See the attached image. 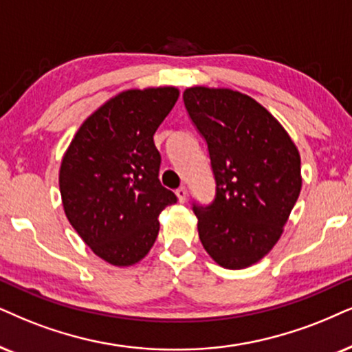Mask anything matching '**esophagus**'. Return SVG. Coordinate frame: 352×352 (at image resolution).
<instances>
[{
    "mask_svg": "<svg viewBox=\"0 0 352 352\" xmlns=\"http://www.w3.org/2000/svg\"><path fill=\"white\" fill-rule=\"evenodd\" d=\"M177 197H179L180 203H185L186 201V197H188V190H186V186H180V188H177Z\"/></svg>",
    "mask_w": 352,
    "mask_h": 352,
    "instance_id": "esophagus-1",
    "label": "esophagus"
}]
</instances>
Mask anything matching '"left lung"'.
Returning a JSON list of instances; mask_svg holds the SVG:
<instances>
[{"label":"left lung","mask_w":352,"mask_h":352,"mask_svg":"<svg viewBox=\"0 0 352 352\" xmlns=\"http://www.w3.org/2000/svg\"><path fill=\"white\" fill-rule=\"evenodd\" d=\"M184 102L206 140L216 180L214 201L193 204L199 240L222 268H248L276 245L299 198V149L283 124L242 92L195 86L185 89Z\"/></svg>","instance_id":"1"}]
</instances>
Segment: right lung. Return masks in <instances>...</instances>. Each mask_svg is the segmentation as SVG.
Wrapping results in <instances>:
<instances>
[{"label": "right lung", "instance_id": "obj_1", "mask_svg": "<svg viewBox=\"0 0 352 352\" xmlns=\"http://www.w3.org/2000/svg\"><path fill=\"white\" fill-rule=\"evenodd\" d=\"M179 96L173 86L120 92L84 120L61 159L65 214L107 263L143 260L157 239L159 214L177 203L159 182L153 136Z\"/></svg>", "mask_w": 352, "mask_h": 352}]
</instances>
